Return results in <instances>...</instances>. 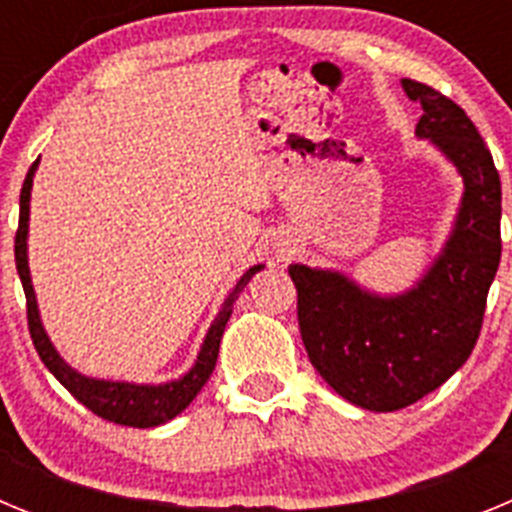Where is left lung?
Wrapping results in <instances>:
<instances>
[{"instance_id":"8db88e82","label":"left lung","mask_w":512,"mask_h":512,"mask_svg":"<svg viewBox=\"0 0 512 512\" xmlns=\"http://www.w3.org/2000/svg\"><path fill=\"white\" fill-rule=\"evenodd\" d=\"M420 102L415 135L461 179V200L441 251L402 292H374L346 271L289 264L302 343L320 377L356 408L392 413L459 372L479 338L500 266V174L459 104L402 79Z\"/></svg>"}]
</instances>
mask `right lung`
<instances>
[{"mask_svg":"<svg viewBox=\"0 0 512 512\" xmlns=\"http://www.w3.org/2000/svg\"><path fill=\"white\" fill-rule=\"evenodd\" d=\"M40 161L30 166L25 176L20 192V228H17L15 238V261L17 274H20L22 289L27 297V325H30V336H33L35 351L48 366V372L58 379V382L81 402L87 405L94 415L110 420V423L130 425V428H156V425L169 423L179 413L189 408V402L200 395V390L210 379L212 369L217 364V351H220V341H223L225 325H228L230 315H233V305L241 295V289L251 282L256 271L264 269V264H256L243 274L235 287L230 289L225 302L217 310L215 320L207 328L202 346L197 351L192 369L184 372L179 379H169V382L158 384H140V382H125V379H104V377H89V374L76 372L69 361L63 359L53 346L51 336L45 333L43 318H40L38 297H35L33 277H30V264H27V233H30V194H33V179L38 171Z\"/></svg>","mask_w":512,"mask_h":512,"instance_id":"right-lung-1","label":"right lung"}]
</instances>
